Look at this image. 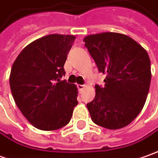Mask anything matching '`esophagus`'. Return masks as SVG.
<instances>
[{"label":"esophagus","instance_id":"esophagus-1","mask_svg":"<svg viewBox=\"0 0 158 158\" xmlns=\"http://www.w3.org/2000/svg\"><path fill=\"white\" fill-rule=\"evenodd\" d=\"M78 89H79V91H81V90H83L84 88H85V85H78Z\"/></svg>","mask_w":158,"mask_h":158}]
</instances>
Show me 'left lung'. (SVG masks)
<instances>
[{"instance_id":"left-lung-1","label":"left lung","mask_w":158,"mask_h":158,"mask_svg":"<svg viewBox=\"0 0 158 158\" xmlns=\"http://www.w3.org/2000/svg\"><path fill=\"white\" fill-rule=\"evenodd\" d=\"M85 47L104 86L95 85V97L86 107L100 127L119 129L139 115L149 90L151 71L147 51L132 38L116 32H102L84 39Z\"/></svg>"}]
</instances>
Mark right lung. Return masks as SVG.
<instances>
[{
  "instance_id": "add662e5",
  "label": "right lung",
  "mask_w": 158,
  "mask_h": 158,
  "mask_svg": "<svg viewBox=\"0 0 158 158\" xmlns=\"http://www.w3.org/2000/svg\"><path fill=\"white\" fill-rule=\"evenodd\" d=\"M75 40L73 35L50 34L26 46L11 68L13 98L31 125L43 131L66 126L78 104L74 84L61 80Z\"/></svg>"
}]
</instances>
